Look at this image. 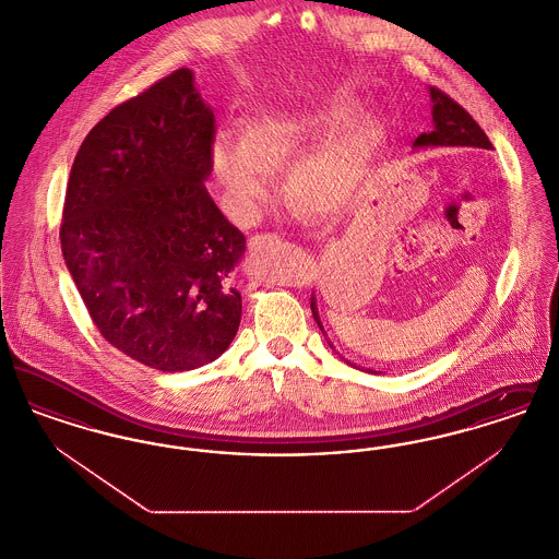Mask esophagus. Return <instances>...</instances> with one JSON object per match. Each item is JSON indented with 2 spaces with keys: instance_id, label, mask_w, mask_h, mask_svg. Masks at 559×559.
<instances>
[{
  "instance_id": "34e87169",
  "label": "esophagus",
  "mask_w": 559,
  "mask_h": 559,
  "mask_svg": "<svg viewBox=\"0 0 559 559\" xmlns=\"http://www.w3.org/2000/svg\"><path fill=\"white\" fill-rule=\"evenodd\" d=\"M274 242H278V235L264 233V235H253V237L249 239V242H247V247H249L251 253H260V251H264L266 247L274 245Z\"/></svg>"
}]
</instances>
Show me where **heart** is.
<instances>
[{"mask_svg":"<svg viewBox=\"0 0 559 559\" xmlns=\"http://www.w3.org/2000/svg\"><path fill=\"white\" fill-rule=\"evenodd\" d=\"M381 138L383 130L374 119H349V108L335 107L251 126L240 142L217 138L210 163L228 210L249 222L260 215L274 194L276 182L270 167L289 165L325 139L319 152L293 167L287 192L308 210L331 215L344 212L352 203Z\"/></svg>","mask_w":559,"mask_h":559,"instance_id":"b5f03b06","label":"heart"}]
</instances>
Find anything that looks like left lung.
Here are the masks:
<instances>
[{"mask_svg":"<svg viewBox=\"0 0 559 559\" xmlns=\"http://www.w3.org/2000/svg\"><path fill=\"white\" fill-rule=\"evenodd\" d=\"M429 94H431V103H433V107H431L433 130L417 135L415 146H467V148H486V151L492 148L488 135L474 121V117L459 103H454L447 92H442L438 87H429ZM310 308H312V317L317 320L322 335L326 337L319 319V308H317L314 295L310 299ZM329 346L333 347V344L329 342ZM347 365H352V362L347 360ZM352 367H356V365H352Z\"/></svg>","mask_w":559,"mask_h":559,"instance_id":"obj_1","label":"left lung"}]
</instances>
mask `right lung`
<instances>
[{
	"label": "right lung",
	"instance_id": "right-lung-1",
	"mask_svg": "<svg viewBox=\"0 0 559 559\" xmlns=\"http://www.w3.org/2000/svg\"><path fill=\"white\" fill-rule=\"evenodd\" d=\"M215 119L178 69L98 121L73 160L60 245L108 344L163 372L219 358L240 324L245 235L205 180Z\"/></svg>",
	"mask_w": 559,
	"mask_h": 559
}]
</instances>
